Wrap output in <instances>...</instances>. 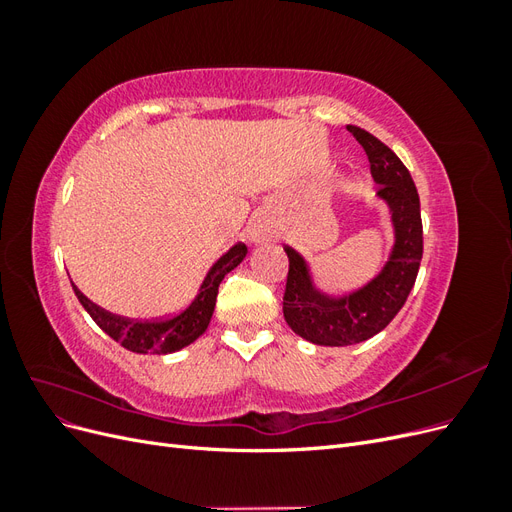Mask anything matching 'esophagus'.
I'll return each mask as SVG.
<instances>
[{"label": "esophagus", "instance_id": "esophagus-1", "mask_svg": "<svg viewBox=\"0 0 512 512\" xmlns=\"http://www.w3.org/2000/svg\"><path fill=\"white\" fill-rule=\"evenodd\" d=\"M260 235H262V232H260V230H256V232H254V237H258V239H260Z\"/></svg>", "mask_w": 512, "mask_h": 512}]
</instances>
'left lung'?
<instances>
[{
  "mask_svg": "<svg viewBox=\"0 0 512 512\" xmlns=\"http://www.w3.org/2000/svg\"><path fill=\"white\" fill-rule=\"evenodd\" d=\"M346 130L365 149L378 194L391 205L397 241L376 280L344 299L316 292L303 258L292 247H284L288 256L284 318L294 333L318 346H350L380 333L404 307L423 258L421 200L408 168L374 134L359 126Z\"/></svg>",
  "mask_w": 512,
  "mask_h": 512,
  "instance_id": "obj_1",
  "label": "left lung"
}]
</instances>
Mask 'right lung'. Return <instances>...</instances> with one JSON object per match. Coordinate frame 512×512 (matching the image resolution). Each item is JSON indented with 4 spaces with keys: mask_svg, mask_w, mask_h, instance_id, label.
<instances>
[{
    "mask_svg": "<svg viewBox=\"0 0 512 512\" xmlns=\"http://www.w3.org/2000/svg\"><path fill=\"white\" fill-rule=\"evenodd\" d=\"M245 254H247V247L243 243L230 247V250L215 262L211 271L207 273L203 286H200V292L196 294V299L185 307L183 312L170 318H160V320H132V318L115 316L111 312H106V309L98 307L96 303H91L74 284L72 288H74L76 299L81 301V305L87 309V314L94 318L98 327L106 335H111L123 348L138 354H147V352L168 354L183 346H190L194 339H198L205 333V329L209 327V320L213 316L215 299H218V288L224 280V275L235 269L245 258Z\"/></svg>",
    "mask_w": 512,
    "mask_h": 512,
    "instance_id": "right-lung-1",
    "label": "right lung"
}]
</instances>
